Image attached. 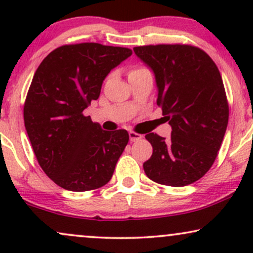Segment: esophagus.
Returning <instances> with one entry per match:
<instances>
[{"mask_svg": "<svg viewBox=\"0 0 253 253\" xmlns=\"http://www.w3.org/2000/svg\"><path fill=\"white\" fill-rule=\"evenodd\" d=\"M128 134H129V140L132 141V143H134V141H138V140H140V139L143 138V135H141V134H139V133L132 132V130H130V132L128 133Z\"/></svg>", "mask_w": 253, "mask_h": 253, "instance_id": "1", "label": "esophagus"}]
</instances>
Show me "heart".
<instances>
[{"label":"heart","instance_id":"b5f03b06","mask_svg":"<svg viewBox=\"0 0 253 253\" xmlns=\"http://www.w3.org/2000/svg\"><path fill=\"white\" fill-rule=\"evenodd\" d=\"M143 70H146V69H144V68H135V69H133V70L129 72V75H130V74H135V72L143 71Z\"/></svg>","mask_w":253,"mask_h":253}]
</instances>
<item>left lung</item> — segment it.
Listing matches in <instances>:
<instances>
[{"label":"left lung","instance_id":"left-lung-1","mask_svg":"<svg viewBox=\"0 0 253 253\" xmlns=\"http://www.w3.org/2000/svg\"><path fill=\"white\" fill-rule=\"evenodd\" d=\"M155 75L157 104L171 126L170 139L145 135L153 147L146 176L170 187L196 182L211 169L228 124L222 78L206 52L190 45L133 48Z\"/></svg>","mask_w":253,"mask_h":253}]
</instances>
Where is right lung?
Wrapping results in <instances>:
<instances>
[{
    "mask_svg": "<svg viewBox=\"0 0 253 253\" xmlns=\"http://www.w3.org/2000/svg\"><path fill=\"white\" fill-rule=\"evenodd\" d=\"M132 51L96 42L64 45L42 60L24 107L25 127L39 165L71 191L101 188L128 143L126 129L109 132L84 117L104 78Z\"/></svg>",
    "mask_w": 253,
    "mask_h": 253,
    "instance_id": "obj_1",
    "label": "right lung"
}]
</instances>
